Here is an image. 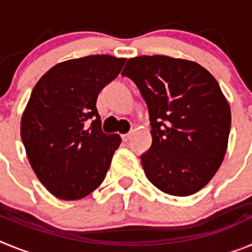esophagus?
Masks as SVG:
<instances>
[{
  "mask_svg": "<svg viewBox=\"0 0 252 252\" xmlns=\"http://www.w3.org/2000/svg\"><path fill=\"white\" fill-rule=\"evenodd\" d=\"M130 137H131V133H124V135H121V139L124 142H127L128 140H130Z\"/></svg>",
  "mask_w": 252,
  "mask_h": 252,
  "instance_id": "obj_1",
  "label": "esophagus"
}]
</instances>
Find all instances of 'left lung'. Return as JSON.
<instances>
[{"instance_id": "obj_1", "label": "left lung", "mask_w": 252, "mask_h": 252, "mask_svg": "<svg viewBox=\"0 0 252 252\" xmlns=\"http://www.w3.org/2000/svg\"><path fill=\"white\" fill-rule=\"evenodd\" d=\"M146 102L153 142L141 154L146 177L161 192L187 197L201 190L221 166L231 110L213 75L194 62L142 55L122 74Z\"/></svg>"}]
</instances>
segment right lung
<instances>
[{
    "mask_svg": "<svg viewBox=\"0 0 252 252\" xmlns=\"http://www.w3.org/2000/svg\"><path fill=\"white\" fill-rule=\"evenodd\" d=\"M125 62L110 55L63 62L31 92L21 120L22 144L36 177L59 199L84 198L106 177L121 137L102 131L95 102Z\"/></svg>",
    "mask_w": 252,
    "mask_h": 252,
    "instance_id": "obj_1",
    "label": "right lung"
}]
</instances>
